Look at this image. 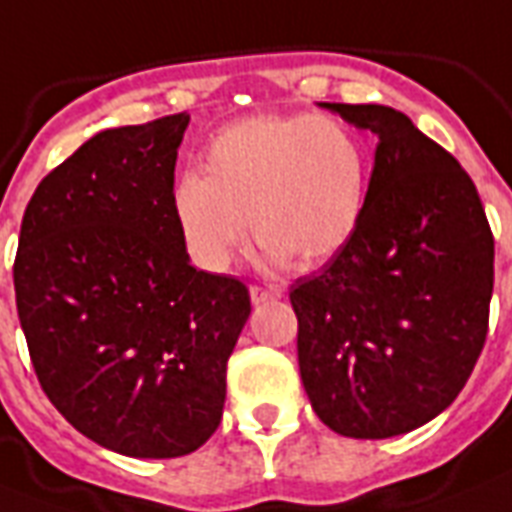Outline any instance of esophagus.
I'll use <instances>...</instances> for the list:
<instances>
[{"mask_svg":"<svg viewBox=\"0 0 512 512\" xmlns=\"http://www.w3.org/2000/svg\"><path fill=\"white\" fill-rule=\"evenodd\" d=\"M277 298H282V290L275 285H251L253 304H267V301H277Z\"/></svg>","mask_w":512,"mask_h":512,"instance_id":"1","label":"esophagus"}]
</instances>
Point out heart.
<instances>
[{"mask_svg": "<svg viewBox=\"0 0 512 512\" xmlns=\"http://www.w3.org/2000/svg\"><path fill=\"white\" fill-rule=\"evenodd\" d=\"M370 155L357 132L325 113L243 118L208 142L203 174L174 185L171 206L198 267L224 272L249 219L264 259L317 267L357 232Z\"/></svg>", "mask_w": 512, "mask_h": 512, "instance_id": "1", "label": "heart"}]
</instances>
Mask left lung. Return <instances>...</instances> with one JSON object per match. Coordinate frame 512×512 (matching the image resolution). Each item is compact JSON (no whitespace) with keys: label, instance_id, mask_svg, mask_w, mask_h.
<instances>
[{"label":"left lung","instance_id":"8db88e82","mask_svg":"<svg viewBox=\"0 0 512 512\" xmlns=\"http://www.w3.org/2000/svg\"><path fill=\"white\" fill-rule=\"evenodd\" d=\"M327 108L378 134L365 216L290 285L317 418L351 439L415 431L455 402L489 333L494 235L468 171L386 105Z\"/></svg>","mask_w":512,"mask_h":512}]
</instances>
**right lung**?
I'll return each instance as SVG.
<instances>
[{
    "instance_id": "obj_1",
    "label": "right lung",
    "mask_w": 512,
    "mask_h": 512,
    "mask_svg": "<svg viewBox=\"0 0 512 512\" xmlns=\"http://www.w3.org/2000/svg\"><path fill=\"white\" fill-rule=\"evenodd\" d=\"M190 116L94 134L39 182L12 264L42 391L129 457H182L222 423L227 359L251 314L237 277L190 264L171 206Z\"/></svg>"
}]
</instances>
